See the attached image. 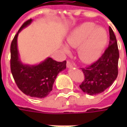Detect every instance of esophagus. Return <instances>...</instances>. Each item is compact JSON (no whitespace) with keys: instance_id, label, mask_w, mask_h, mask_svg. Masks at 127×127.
I'll return each instance as SVG.
<instances>
[{"instance_id":"1","label":"esophagus","mask_w":127,"mask_h":127,"mask_svg":"<svg viewBox=\"0 0 127 127\" xmlns=\"http://www.w3.org/2000/svg\"><path fill=\"white\" fill-rule=\"evenodd\" d=\"M73 66H74V64H73L71 62L67 61V63H66V67L67 68H71Z\"/></svg>"}]
</instances>
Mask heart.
Wrapping results in <instances>:
<instances>
[{
  "label": "heart",
  "mask_w": 127,
  "mask_h": 127,
  "mask_svg": "<svg viewBox=\"0 0 127 127\" xmlns=\"http://www.w3.org/2000/svg\"><path fill=\"white\" fill-rule=\"evenodd\" d=\"M108 41L106 30L93 22H85L75 29L66 39L68 46L78 48V55L85 63H92L102 55ZM66 54L69 50L63 47Z\"/></svg>",
  "instance_id": "b5f03b06"
}]
</instances>
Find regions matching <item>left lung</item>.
<instances>
[{
	"label": "left lung",
	"mask_w": 127,
	"mask_h": 127,
	"mask_svg": "<svg viewBox=\"0 0 127 127\" xmlns=\"http://www.w3.org/2000/svg\"><path fill=\"white\" fill-rule=\"evenodd\" d=\"M109 43L103 54L91 66L83 68L84 80L80 85L82 91L89 95H95L112 85L118 76L119 51L116 38L109 27Z\"/></svg>",
	"instance_id": "8db88e82"
}]
</instances>
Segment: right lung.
Returning a JSON list of instances; mask_svg holds the SVG:
<instances>
[{
	"mask_svg": "<svg viewBox=\"0 0 127 127\" xmlns=\"http://www.w3.org/2000/svg\"><path fill=\"white\" fill-rule=\"evenodd\" d=\"M32 20L23 24L11 44V71L19 89L31 97L44 98L52 91L58 74L66 69V61L57 62L48 57L38 64L29 65L22 63L18 49V36L20 31L30 25Z\"/></svg>",
	"mask_w": 127,
	"mask_h": 127,
	"instance_id": "1",
	"label": "right lung"
}]
</instances>
